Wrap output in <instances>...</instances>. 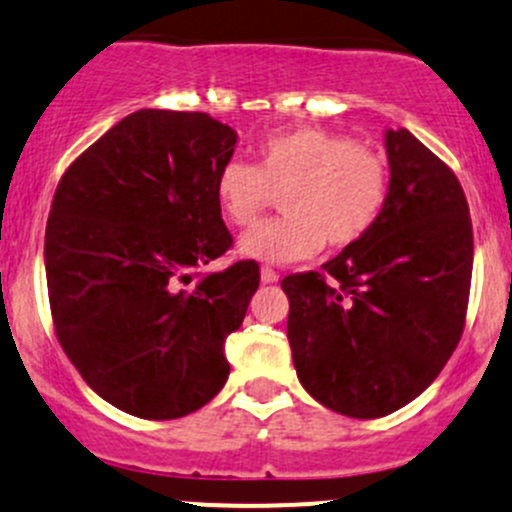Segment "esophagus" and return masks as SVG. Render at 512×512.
<instances>
[{"label": "esophagus", "instance_id": "obj_1", "mask_svg": "<svg viewBox=\"0 0 512 512\" xmlns=\"http://www.w3.org/2000/svg\"><path fill=\"white\" fill-rule=\"evenodd\" d=\"M261 281H263V283H276V281H278V273L273 271V268L263 266V268H261Z\"/></svg>", "mask_w": 512, "mask_h": 512}]
</instances>
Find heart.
I'll list each match as a JSON object with an SVG mask.
<instances>
[{
    "label": "heart",
    "mask_w": 512,
    "mask_h": 512,
    "mask_svg": "<svg viewBox=\"0 0 512 512\" xmlns=\"http://www.w3.org/2000/svg\"><path fill=\"white\" fill-rule=\"evenodd\" d=\"M254 167L229 160L214 192L226 219L251 226L281 194V219L246 231L239 251L256 261L291 263L357 244L387 202V165L377 152L323 128H293L256 145Z\"/></svg>",
    "instance_id": "b5f03b06"
}]
</instances>
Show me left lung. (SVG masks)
<instances>
[{
	"label": "left lung",
	"mask_w": 512,
	"mask_h": 512,
	"mask_svg": "<svg viewBox=\"0 0 512 512\" xmlns=\"http://www.w3.org/2000/svg\"><path fill=\"white\" fill-rule=\"evenodd\" d=\"M387 202L357 244L293 273L288 342L300 384L352 419L387 416L449 362L466 323L473 229L449 167L407 128L384 133Z\"/></svg>",
	"instance_id": "8db88e82"
}]
</instances>
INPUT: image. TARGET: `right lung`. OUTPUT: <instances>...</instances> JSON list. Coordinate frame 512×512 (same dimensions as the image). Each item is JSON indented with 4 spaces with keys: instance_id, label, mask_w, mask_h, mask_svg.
Returning a JSON list of instances; mask_svg holds the SVG:
<instances>
[{
    "instance_id": "right-lung-1",
    "label": "right lung",
    "mask_w": 512,
    "mask_h": 512,
    "mask_svg": "<svg viewBox=\"0 0 512 512\" xmlns=\"http://www.w3.org/2000/svg\"><path fill=\"white\" fill-rule=\"evenodd\" d=\"M236 130L207 113L145 108L61 177L46 224L51 315L88 387L140 419L202 409L229 377L258 266L199 273L231 246L214 182Z\"/></svg>"
}]
</instances>
